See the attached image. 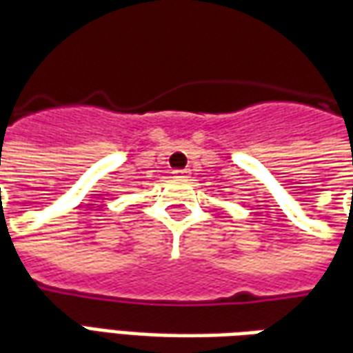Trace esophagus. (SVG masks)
I'll return each mask as SVG.
<instances>
[{
	"label": "esophagus",
	"instance_id": "1",
	"mask_svg": "<svg viewBox=\"0 0 353 353\" xmlns=\"http://www.w3.org/2000/svg\"><path fill=\"white\" fill-rule=\"evenodd\" d=\"M174 174H176V177H189V176H191V170H189V168L176 170Z\"/></svg>",
	"mask_w": 353,
	"mask_h": 353
}]
</instances>
